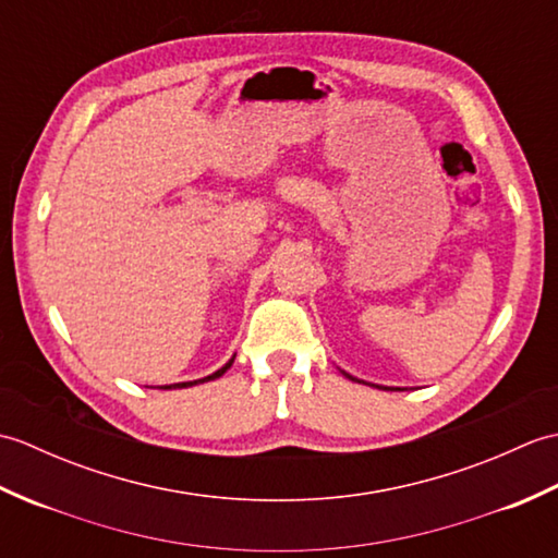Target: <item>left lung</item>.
Returning <instances> with one entry per match:
<instances>
[{"label":"left lung","instance_id":"obj_1","mask_svg":"<svg viewBox=\"0 0 558 558\" xmlns=\"http://www.w3.org/2000/svg\"><path fill=\"white\" fill-rule=\"evenodd\" d=\"M342 374H345V372H342ZM345 376H348V378H352L350 374H345ZM352 381H357V384H362V381H360V378H352Z\"/></svg>","mask_w":558,"mask_h":558}]
</instances>
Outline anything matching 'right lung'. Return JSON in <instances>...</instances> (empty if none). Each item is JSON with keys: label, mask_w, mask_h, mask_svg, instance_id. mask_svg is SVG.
<instances>
[{"label": "right lung", "mask_w": 558, "mask_h": 558, "mask_svg": "<svg viewBox=\"0 0 558 558\" xmlns=\"http://www.w3.org/2000/svg\"><path fill=\"white\" fill-rule=\"evenodd\" d=\"M232 362H234V357H232L228 364H225L222 369H218L216 374H210V376H206V378H198V381H184V384H172V386H162V388H189V386H196V384H206V381H213V378H220L225 372H228L230 366H232Z\"/></svg>", "instance_id": "1"}]
</instances>
